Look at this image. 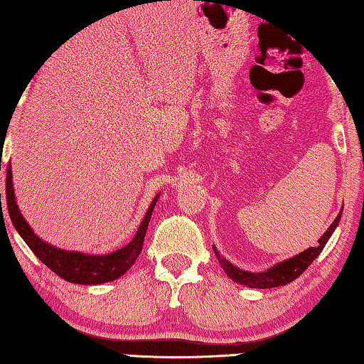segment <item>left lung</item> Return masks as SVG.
Returning a JSON list of instances; mask_svg holds the SVG:
<instances>
[{"label":"left lung","mask_w":364,"mask_h":364,"mask_svg":"<svg viewBox=\"0 0 364 364\" xmlns=\"http://www.w3.org/2000/svg\"><path fill=\"white\" fill-rule=\"evenodd\" d=\"M341 214H343V210L339 211L338 218L328 227L326 233L322 235V237L318 241L319 242L318 245L310 247V249L304 250L289 259L278 262V264H275L274 267H269L267 270H264V272H247V270H242V269L233 266L230 261L220 257V253L218 252L215 247H213V249H214L215 257H218V259L220 262L222 269L225 270V274L233 282L242 284V286H247V288H258V289L277 288V286H284V284L291 283L292 280H296V278L304 274L306 267L319 257V253L323 250V247H326V244L328 242L330 236L333 235L335 228L338 227L339 219H341Z\"/></svg>","instance_id":"8db88e82"}]
</instances>
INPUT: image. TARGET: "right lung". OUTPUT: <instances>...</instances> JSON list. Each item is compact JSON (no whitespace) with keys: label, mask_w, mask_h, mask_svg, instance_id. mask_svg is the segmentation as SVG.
Listing matches in <instances>:
<instances>
[{"label":"right lung","mask_w":364,"mask_h":364,"mask_svg":"<svg viewBox=\"0 0 364 364\" xmlns=\"http://www.w3.org/2000/svg\"><path fill=\"white\" fill-rule=\"evenodd\" d=\"M6 176V203L14 227L23 237V241L28 244L29 249L34 252L36 257L41 259L46 267H50L54 274L70 283L100 284L112 282L115 278L122 277L134 264L139 253L142 252L144 237L146 233V228H149L153 208L158 202L159 194L153 198L142 223L137 228V233L131 239L129 244L107 255H86L81 252H67L63 249H56V247L50 245L48 242H43L42 239L34 233L33 228L28 225V222L18 210L17 202H15L11 164L7 166Z\"/></svg>","instance_id":"add662e5"}]
</instances>
